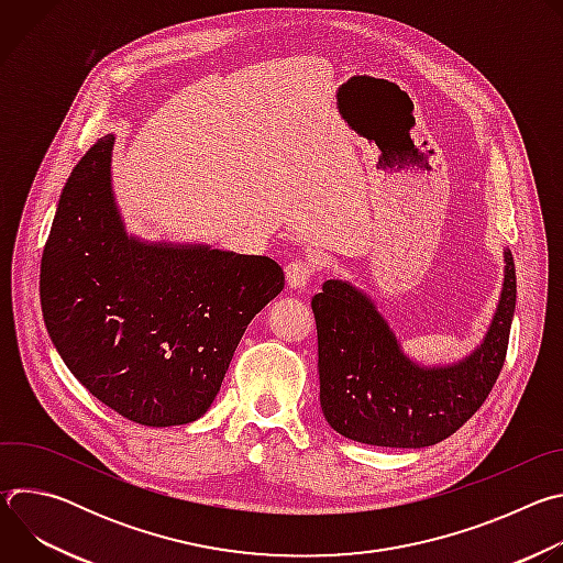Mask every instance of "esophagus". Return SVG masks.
<instances>
[{
  "mask_svg": "<svg viewBox=\"0 0 563 563\" xmlns=\"http://www.w3.org/2000/svg\"><path fill=\"white\" fill-rule=\"evenodd\" d=\"M313 265L309 261H291L285 265V278L291 289H305L313 278Z\"/></svg>",
  "mask_w": 563,
  "mask_h": 563,
  "instance_id": "obj_1",
  "label": "esophagus"
}]
</instances>
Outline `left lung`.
Masks as SVG:
<instances>
[{"instance_id":"1","label":"left lung","mask_w":563,"mask_h":563,"mask_svg":"<svg viewBox=\"0 0 563 563\" xmlns=\"http://www.w3.org/2000/svg\"><path fill=\"white\" fill-rule=\"evenodd\" d=\"M515 305V261L504 250V285L484 339L459 361L426 365L404 350L369 294L350 280H325L311 298L325 421L345 439L378 448H428L448 439L490 394Z\"/></svg>"}]
</instances>
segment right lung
Segmentation results:
<instances>
[{
  "instance_id": "1",
  "label": "right lung",
  "mask_w": 563,
  "mask_h": 563,
  "mask_svg": "<svg viewBox=\"0 0 563 563\" xmlns=\"http://www.w3.org/2000/svg\"><path fill=\"white\" fill-rule=\"evenodd\" d=\"M115 135L70 172L40 274L48 336L104 406L148 428L200 419L254 316L285 287L280 265L126 231L111 178Z\"/></svg>"
}]
</instances>
